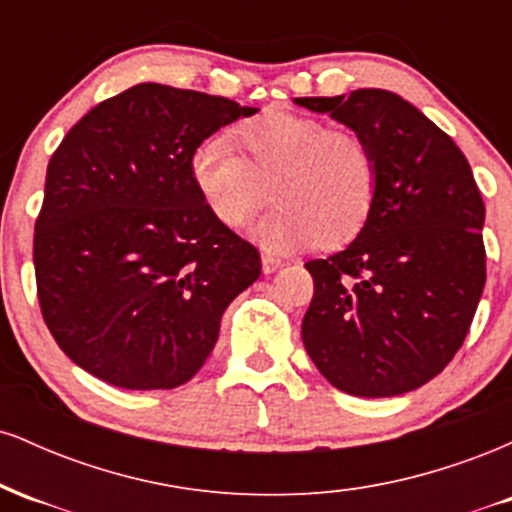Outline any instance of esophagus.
I'll use <instances>...</instances> for the list:
<instances>
[{"instance_id": "34e87169", "label": "esophagus", "mask_w": 512, "mask_h": 512, "mask_svg": "<svg viewBox=\"0 0 512 512\" xmlns=\"http://www.w3.org/2000/svg\"><path fill=\"white\" fill-rule=\"evenodd\" d=\"M279 267H284V260H281V257L269 255V252H264V255H262V272L264 274H272Z\"/></svg>"}]
</instances>
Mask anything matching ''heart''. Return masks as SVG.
<instances>
[{
  "label": "heart",
  "instance_id": "1",
  "mask_svg": "<svg viewBox=\"0 0 512 512\" xmlns=\"http://www.w3.org/2000/svg\"><path fill=\"white\" fill-rule=\"evenodd\" d=\"M190 178L209 214L233 231L267 204L272 182L279 207L255 228L269 252L349 243L366 226L380 182L378 161L361 134L291 110H267L231 137L216 132L199 142Z\"/></svg>",
  "mask_w": 512,
  "mask_h": 512
}]
</instances>
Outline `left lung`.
<instances>
[{
    "label": "left lung",
    "instance_id": "8db88e82",
    "mask_svg": "<svg viewBox=\"0 0 512 512\" xmlns=\"http://www.w3.org/2000/svg\"><path fill=\"white\" fill-rule=\"evenodd\" d=\"M296 103L361 134L380 175L354 243L305 262L315 281L305 351L346 395H404L448 366L477 313L484 199L460 146L397 93L358 88Z\"/></svg>",
    "mask_w": 512,
    "mask_h": 512
}]
</instances>
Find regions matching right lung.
Listing matches in <instances>:
<instances>
[{"instance_id":"obj_1","label":"right lung","mask_w":512,"mask_h":512,"mask_svg":"<svg viewBox=\"0 0 512 512\" xmlns=\"http://www.w3.org/2000/svg\"><path fill=\"white\" fill-rule=\"evenodd\" d=\"M221 96L137 84L88 110L48 163L35 219L40 313L79 368L173 390L204 366L260 252L199 199L190 156L238 117Z\"/></svg>"}]
</instances>
